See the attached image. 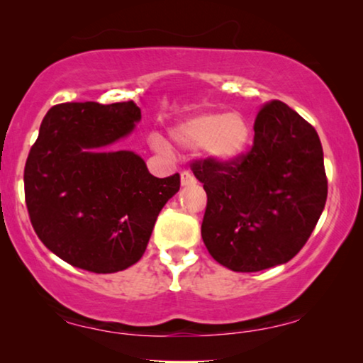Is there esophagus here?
<instances>
[{
  "instance_id": "esophagus-1",
  "label": "esophagus",
  "mask_w": 363,
  "mask_h": 363,
  "mask_svg": "<svg viewBox=\"0 0 363 363\" xmlns=\"http://www.w3.org/2000/svg\"><path fill=\"white\" fill-rule=\"evenodd\" d=\"M196 180L195 177H193V173L190 172H182V185L183 186H188V185H195Z\"/></svg>"
}]
</instances>
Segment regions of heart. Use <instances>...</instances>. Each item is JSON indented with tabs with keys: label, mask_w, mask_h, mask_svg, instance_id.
<instances>
[{
	"label": "heart",
	"mask_w": 363,
	"mask_h": 363,
	"mask_svg": "<svg viewBox=\"0 0 363 363\" xmlns=\"http://www.w3.org/2000/svg\"><path fill=\"white\" fill-rule=\"evenodd\" d=\"M172 140L180 147L201 148L208 158L228 163L246 152L251 142V123L241 112H203L170 128ZM152 145L165 150L158 137H152Z\"/></svg>",
	"instance_id": "heart-1"
}]
</instances>
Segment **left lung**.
Wrapping results in <instances>:
<instances>
[{
  "label": "left lung",
  "mask_w": 363,
  "mask_h": 363,
  "mask_svg": "<svg viewBox=\"0 0 363 363\" xmlns=\"http://www.w3.org/2000/svg\"><path fill=\"white\" fill-rule=\"evenodd\" d=\"M208 203L201 238L213 259L236 272L284 264L302 250L327 200L315 128L281 101L257 112L252 147L236 160L191 163Z\"/></svg>",
  "instance_id": "left-lung-1"
}]
</instances>
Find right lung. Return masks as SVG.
I'll return each instance as SVG.
<instances>
[{"mask_svg":"<svg viewBox=\"0 0 363 363\" xmlns=\"http://www.w3.org/2000/svg\"><path fill=\"white\" fill-rule=\"evenodd\" d=\"M142 118L133 101L49 108L24 167V196L39 240L71 266L107 274L143 256L180 175L157 178L128 150L107 152Z\"/></svg>","mask_w":363,"mask_h":363,"instance_id":"add662e5","label":"right lung"}]
</instances>
